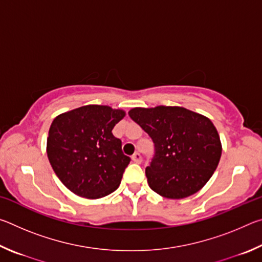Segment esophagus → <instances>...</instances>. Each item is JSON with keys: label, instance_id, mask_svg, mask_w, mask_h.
Wrapping results in <instances>:
<instances>
[{"label": "esophagus", "instance_id": "esophagus-1", "mask_svg": "<svg viewBox=\"0 0 262 262\" xmlns=\"http://www.w3.org/2000/svg\"><path fill=\"white\" fill-rule=\"evenodd\" d=\"M132 161L134 162V163H136V164H141L142 163V156H141L139 152H135L134 155H133Z\"/></svg>", "mask_w": 262, "mask_h": 262}]
</instances>
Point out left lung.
<instances>
[{"label": "left lung", "mask_w": 262, "mask_h": 262, "mask_svg": "<svg viewBox=\"0 0 262 262\" xmlns=\"http://www.w3.org/2000/svg\"><path fill=\"white\" fill-rule=\"evenodd\" d=\"M128 114L155 144L154 158L145 168L154 192L176 200L208 183L222 155L220 135L209 119L179 106L135 107Z\"/></svg>", "instance_id": "obj_1"}]
</instances>
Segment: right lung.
I'll return each instance as SVG.
<instances>
[{
	"instance_id": "add662e5",
	"label": "right lung",
	"mask_w": 262,
	"mask_h": 262,
	"mask_svg": "<svg viewBox=\"0 0 262 262\" xmlns=\"http://www.w3.org/2000/svg\"><path fill=\"white\" fill-rule=\"evenodd\" d=\"M125 115L110 106L86 105L53 120L48 159L62 184L78 196L104 198L120 185L130 158L123 155L121 140L112 129Z\"/></svg>"
}]
</instances>
